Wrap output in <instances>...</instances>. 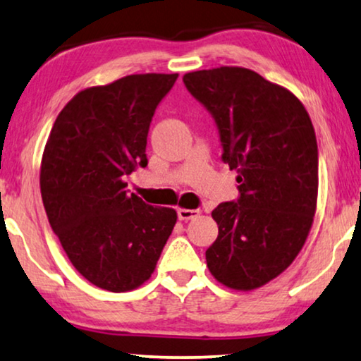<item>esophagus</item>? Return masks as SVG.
<instances>
[{"mask_svg":"<svg viewBox=\"0 0 361 361\" xmlns=\"http://www.w3.org/2000/svg\"><path fill=\"white\" fill-rule=\"evenodd\" d=\"M201 214L200 209H178L180 221H191Z\"/></svg>","mask_w":361,"mask_h":361,"instance_id":"1","label":"esophagus"}]
</instances>
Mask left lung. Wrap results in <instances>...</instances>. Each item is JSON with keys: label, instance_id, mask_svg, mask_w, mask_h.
Instances as JSON below:
<instances>
[{"label": "left lung", "instance_id": "obj_1", "mask_svg": "<svg viewBox=\"0 0 361 361\" xmlns=\"http://www.w3.org/2000/svg\"><path fill=\"white\" fill-rule=\"evenodd\" d=\"M186 90L209 111L238 197L212 211L219 235L206 250L217 281L250 291L291 265L316 214L317 140L291 91L242 67L186 73Z\"/></svg>", "mask_w": 361, "mask_h": 361}]
</instances>
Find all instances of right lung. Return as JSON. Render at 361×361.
<instances>
[{
  "label": "right lung",
  "mask_w": 361,
  "mask_h": 361,
  "mask_svg": "<svg viewBox=\"0 0 361 361\" xmlns=\"http://www.w3.org/2000/svg\"><path fill=\"white\" fill-rule=\"evenodd\" d=\"M176 78L129 75L80 91L45 144L40 192L50 227L80 275L108 291L149 280L176 224L175 209L126 190V176L147 166L152 118Z\"/></svg>",
  "instance_id": "obj_1"
}]
</instances>
